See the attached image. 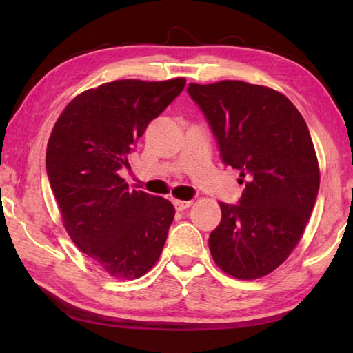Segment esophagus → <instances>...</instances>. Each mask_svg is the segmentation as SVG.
Wrapping results in <instances>:
<instances>
[{
  "instance_id": "obj_1",
  "label": "esophagus",
  "mask_w": 353,
  "mask_h": 353,
  "mask_svg": "<svg viewBox=\"0 0 353 353\" xmlns=\"http://www.w3.org/2000/svg\"><path fill=\"white\" fill-rule=\"evenodd\" d=\"M191 204H193L191 201H174V207H176V210H179V212H182V210H185V208L191 207Z\"/></svg>"
}]
</instances>
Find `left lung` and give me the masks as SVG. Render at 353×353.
<instances>
[{
    "instance_id": "obj_1",
    "label": "left lung",
    "mask_w": 353,
    "mask_h": 353,
    "mask_svg": "<svg viewBox=\"0 0 353 353\" xmlns=\"http://www.w3.org/2000/svg\"><path fill=\"white\" fill-rule=\"evenodd\" d=\"M221 160L240 171L238 204L221 202L208 246L229 276L252 280L286 260L305 230L319 191V166L305 119L272 88L241 81L190 83Z\"/></svg>"
}]
</instances>
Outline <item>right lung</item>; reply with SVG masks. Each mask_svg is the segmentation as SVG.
I'll use <instances>...</instances> for the list:
<instances>
[{
  "label": "right lung",
  "instance_id": "right-lung-1",
  "mask_svg": "<svg viewBox=\"0 0 353 353\" xmlns=\"http://www.w3.org/2000/svg\"><path fill=\"white\" fill-rule=\"evenodd\" d=\"M185 87L183 77L113 81L65 107L46 149V172L63 225L83 254L117 279H139L159 260L174 219L160 196L129 190L118 171L148 124Z\"/></svg>",
  "mask_w": 353,
  "mask_h": 353
}]
</instances>
